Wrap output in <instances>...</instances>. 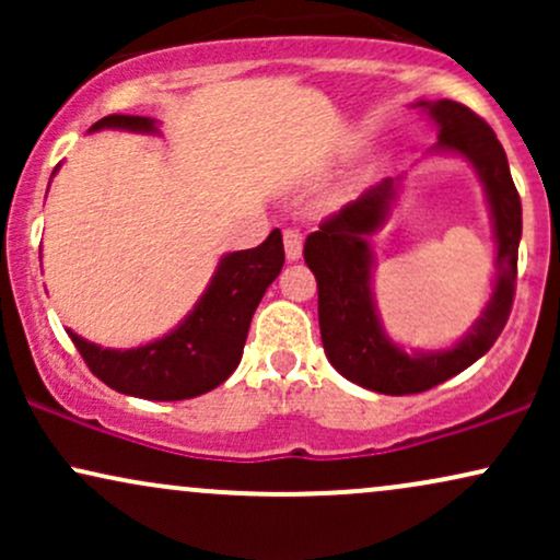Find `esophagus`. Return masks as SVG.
<instances>
[{"label": "esophagus", "mask_w": 560, "mask_h": 560, "mask_svg": "<svg viewBox=\"0 0 560 560\" xmlns=\"http://www.w3.org/2000/svg\"><path fill=\"white\" fill-rule=\"evenodd\" d=\"M284 253H287V260L302 258V234L300 231L284 229Z\"/></svg>", "instance_id": "1"}]
</instances>
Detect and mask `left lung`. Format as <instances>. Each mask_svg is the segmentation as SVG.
<instances>
[{
  "instance_id": "1",
  "label": "left lung",
  "mask_w": 560,
  "mask_h": 560,
  "mask_svg": "<svg viewBox=\"0 0 560 560\" xmlns=\"http://www.w3.org/2000/svg\"><path fill=\"white\" fill-rule=\"evenodd\" d=\"M419 107L432 115L440 128L434 152L466 158L485 184L498 244V276L490 302L458 345L436 352H405L384 334L378 320L371 292L374 249L369 242L389 218L400 184L384 178L307 236L302 255L318 281V326L326 358L352 384L382 395L427 392L477 363L503 331L516 294L522 199L513 186L503 144L492 128L460 102H419Z\"/></svg>"
}]
</instances>
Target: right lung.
Listing matches in <instances>:
<instances>
[{
	"mask_svg": "<svg viewBox=\"0 0 560 560\" xmlns=\"http://www.w3.org/2000/svg\"><path fill=\"white\" fill-rule=\"evenodd\" d=\"M100 128L158 133V124L141 115H107ZM284 266V242L273 229L253 249L223 255L195 311L171 334L133 350H110L68 329L89 371L115 392L144 400H189L215 389L234 374L247 342L249 320L266 289Z\"/></svg>",
	"mask_w": 560,
	"mask_h": 560,
	"instance_id": "add662e5",
	"label": "right lung"
}]
</instances>
